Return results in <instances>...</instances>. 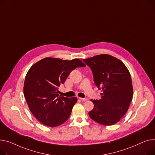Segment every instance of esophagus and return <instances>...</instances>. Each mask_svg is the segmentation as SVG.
I'll list each match as a JSON object with an SVG mask.
<instances>
[{
  "label": "esophagus",
  "mask_w": 155,
  "mask_h": 155,
  "mask_svg": "<svg viewBox=\"0 0 155 155\" xmlns=\"http://www.w3.org/2000/svg\"><path fill=\"white\" fill-rule=\"evenodd\" d=\"M79 98L81 100V101H87V98H83V97H79Z\"/></svg>",
  "instance_id": "1"
}]
</instances>
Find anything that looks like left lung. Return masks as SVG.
<instances>
[{
  "label": "left lung",
  "mask_w": 155,
  "mask_h": 155,
  "mask_svg": "<svg viewBox=\"0 0 155 155\" xmlns=\"http://www.w3.org/2000/svg\"><path fill=\"white\" fill-rule=\"evenodd\" d=\"M91 68L96 86L103 93L101 99L91 101L94 108L89 112L93 120L103 125L120 121L130 107L133 89L128 69L118 59L101 54L83 60Z\"/></svg>",
  "instance_id": "8db88e82"
}]
</instances>
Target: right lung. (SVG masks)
<instances>
[{"instance_id":"right-lung-1","label":"right lung","mask_w":155,"mask_h":155,"mask_svg":"<svg viewBox=\"0 0 155 155\" xmlns=\"http://www.w3.org/2000/svg\"><path fill=\"white\" fill-rule=\"evenodd\" d=\"M85 66L78 59L63 61L46 58L29 69L25 78L24 94L30 111L42 124L56 127L68 120L78 99L59 95L58 89L72 70Z\"/></svg>"}]
</instances>
